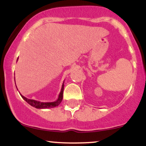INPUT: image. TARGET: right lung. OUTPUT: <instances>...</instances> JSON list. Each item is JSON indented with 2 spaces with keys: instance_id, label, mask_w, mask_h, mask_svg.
<instances>
[{
  "instance_id": "add662e5",
  "label": "right lung",
  "mask_w": 146,
  "mask_h": 146,
  "mask_svg": "<svg viewBox=\"0 0 146 146\" xmlns=\"http://www.w3.org/2000/svg\"><path fill=\"white\" fill-rule=\"evenodd\" d=\"M64 82L62 84V88H61V90H60V93L59 94V96H58V98L57 99V100H56L55 102H42L37 101V100H30V99L25 98V97L23 96V95H22L21 93H20V94H21V97L23 98V100H25V101L27 102L29 105H31V106L35 107V108H38V109H45V108H54V107L58 106L59 105L60 103H61L62 100L64 86ZM16 88H17V87H16Z\"/></svg>"
}]
</instances>
